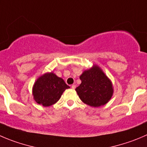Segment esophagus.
Wrapping results in <instances>:
<instances>
[{
    "label": "esophagus",
    "mask_w": 147,
    "mask_h": 147,
    "mask_svg": "<svg viewBox=\"0 0 147 147\" xmlns=\"http://www.w3.org/2000/svg\"><path fill=\"white\" fill-rule=\"evenodd\" d=\"M71 88H72V89H75V88H76V85H72Z\"/></svg>",
    "instance_id": "esophagus-1"
}]
</instances>
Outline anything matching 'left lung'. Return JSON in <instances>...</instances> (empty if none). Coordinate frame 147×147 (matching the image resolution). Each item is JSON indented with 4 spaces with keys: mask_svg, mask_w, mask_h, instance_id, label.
<instances>
[{
    "mask_svg": "<svg viewBox=\"0 0 147 147\" xmlns=\"http://www.w3.org/2000/svg\"><path fill=\"white\" fill-rule=\"evenodd\" d=\"M80 79L81 84L75 90L84 103L100 107L111 100L113 93L112 82L98 65L84 71Z\"/></svg>",
    "mask_w": 147,
    "mask_h": 147,
    "instance_id": "1",
    "label": "left lung"
}]
</instances>
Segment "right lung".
I'll return each instance as SVG.
<instances>
[{
  "instance_id": "obj_1",
  "label": "right lung",
  "mask_w": 147,
  "mask_h": 147,
  "mask_svg": "<svg viewBox=\"0 0 147 147\" xmlns=\"http://www.w3.org/2000/svg\"><path fill=\"white\" fill-rule=\"evenodd\" d=\"M69 88L63 79L53 72H47L39 77L32 89L34 99L45 107L56 103L66 89Z\"/></svg>"
}]
</instances>
